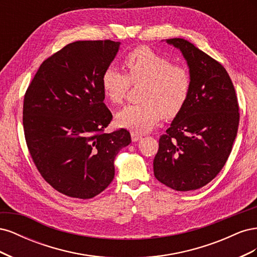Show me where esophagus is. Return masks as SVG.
<instances>
[{
    "label": "esophagus",
    "instance_id": "34e87169",
    "mask_svg": "<svg viewBox=\"0 0 257 257\" xmlns=\"http://www.w3.org/2000/svg\"><path fill=\"white\" fill-rule=\"evenodd\" d=\"M131 136H132V141H133V142H137V141H139V139L142 138V135L136 133V132H132Z\"/></svg>",
    "mask_w": 257,
    "mask_h": 257
}]
</instances>
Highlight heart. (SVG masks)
I'll list each match as a JSON object with an SVG mask.
<instances>
[{
  "label": "heart",
  "mask_w": 257,
  "mask_h": 257,
  "mask_svg": "<svg viewBox=\"0 0 257 257\" xmlns=\"http://www.w3.org/2000/svg\"><path fill=\"white\" fill-rule=\"evenodd\" d=\"M124 74L107 67L102 75L104 94L112 105L125 100L131 85H141L139 104L130 105L116 114L120 126L134 132L152 130L164 119H173L181 111L189 97L192 78L188 68L173 64L167 57L149 47H137L124 58Z\"/></svg>",
  "instance_id": "obj_1"
}]
</instances>
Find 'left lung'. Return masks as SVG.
Masks as SVG:
<instances>
[{
  "instance_id": "8db88e82",
  "label": "left lung",
  "mask_w": 257,
  "mask_h": 257,
  "mask_svg": "<svg viewBox=\"0 0 257 257\" xmlns=\"http://www.w3.org/2000/svg\"><path fill=\"white\" fill-rule=\"evenodd\" d=\"M180 49L190 68L188 99L160 137L154 176L176 191L203 188L221 172L239 125L234 84L224 66L183 38L166 40Z\"/></svg>"
}]
</instances>
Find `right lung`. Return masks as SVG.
Returning <instances> with one entry per match:
<instances>
[{
  "label": "right lung",
  "mask_w": 257,
  "mask_h": 257,
  "mask_svg": "<svg viewBox=\"0 0 257 257\" xmlns=\"http://www.w3.org/2000/svg\"><path fill=\"white\" fill-rule=\"evenodd\" d=\"M119 42L78 41L46 59L23 99V131L38 172L66 196L90 199L114 177V158L130 145L125 128L105 133L112 114L102 75Z\"/></svg>",
  "instance_id": "obj_1"
}]
</instances>
